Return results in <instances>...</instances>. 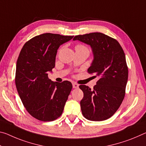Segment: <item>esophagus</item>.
I'll use <instances>...</instances> for the list:
<instances>
[{"label":"esophagus","instance_id":"1","mask_svg":"<svg viewBox=\"0 0 146 146\" xmlns=\"http://www.w3.org/2000/svg\"><path fill=\"white\" fill-rule=\"evenodd\" d=\"M78 87V84H77V83H76V82L73 83V88H77Z\"/></svg>","mask_w":146,"mask_h":146}]
</instances>
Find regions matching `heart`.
Here are the masks:
<instances>
[{
    "instance_id": "b5f03b06",
    "label": "heart",
    "mask_w": 146,
    "mask_h": 146,
    "mask_svg": "<svg viewBox=\"0 0 146 146\" xmlns=\"http://www.w3.org/2000/svg\"><path fill=\"white\" fill-rule=\"evenodd\" d=\"M75 49L76 50H85V51H87L88 52H89V49L86 46L83 45H77L75 47Z\"/></svg>"
}]
</instances>
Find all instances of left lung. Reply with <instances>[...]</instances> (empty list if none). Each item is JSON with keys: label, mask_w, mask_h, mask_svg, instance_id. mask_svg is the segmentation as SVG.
<instances>
[{"label": "left lung", "mask_w": 146, "mask_h": 146, "mask_svg": "<svg viewBox=\"0 0 146 146\" xmlns=\"http://www.w3.org/2000/svg\"><path fill=\"white\" fill-rule=\"evenodd\" d=\"M92 48L94 59L88 69L99 80L93 90L86 85L79 88L84 93L80 101L82 115L91 121H103L114 114L123 101L128 79L125 55L118 41L100 32L74 37Z\"/></svg>", "instance_id": "1"}]
</instances>
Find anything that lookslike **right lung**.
I'll return each instance as SVG.
<instances>
[{"mask_svg":"<svg viewBox=\"0 0 146 146\" xmlns=\"http://www.w3.org/2000/svg\"><path fill=\"white\" fill-rule=\"evenodd\" d=\"M73 36L45 33L23 45L16 64L15 85L27 112L34 118L51 121L60 116L72 90L71 82H52L48 72L55 66L60 45Z\"/></svg>","mask_w":146,"mask_h":146,"instance_id":"add662e5","label":"right lung"}]
</instances>
